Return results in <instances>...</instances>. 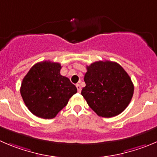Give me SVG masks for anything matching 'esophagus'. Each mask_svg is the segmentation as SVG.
<instances>
[{"label": "esophagus", "mask_w": 157, "mask_h": 157, "mask_svg": "<svg viewBox=\"0 0 157 157\" xmlns=\"http://www.w3.org/2000/svg\"><path fill=\"white\" fill-rule=\"evenodd\" d=\"M76 86H77V91H78V93L81 92V86H80V84H77V85H76Z\"/></svg>", "instance_id": "obj_1"}]
</instances>
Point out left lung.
Listing matches in <instances>:
<instances>
[{
  "mask_svg": "<svg viewBox=\"0 0 157 157\" xmlns=\"http://www.w3.org/2000/svg\"><path fill=\"white\" fill-rule=\"evenodd\" d=\"M86 86L81 94L98 116L113 117L121 113L133 95L134 86L130 76L116 62L97 61L86 67Z\"/></svg>",
  "mask_w": 157,
  "mask_h": 157,
  "instance_id": "1",
  "label": "left lung"
}]
</instances>
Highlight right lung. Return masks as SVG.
Returning a JSON list of instances; mask_svg holds the SVG:
<instances>
[{"label": "right lung", "instance_id": "right-lung-1", "mask_svg": "<svg viewBox=\"0 0 157 157\" xmlns=\"http://www.w3.org/2000/svg\"><path fill=\"white\" fill-rule=\"evenodd\" d=\"M59 63L33 65L21 83V94L29 110L44 119H52L77 92L75 85L60 74Z\"/></svg>", "mask_w": 157, "mask_h": 157}]
</instances>
